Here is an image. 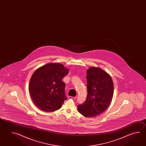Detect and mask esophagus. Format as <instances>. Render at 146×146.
I'll list each match as a JSON object with an SVG mask.
<instances>
[{"label":"esophagus","instance_id":"esophagus-1","mask_svg":"<svg viewBox=\"0 0 146 146\" xmlns=\"http://www.w3.org/2000/svg\"><path fill=\"white\" fill-rule=\"evenodd\" d=\"M68 99H69L75 100L76 99V97H72V96H69Z\"/></svg>","mask_w":146,"mask_h":146}]
</instances>
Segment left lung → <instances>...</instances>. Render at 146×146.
Wrapping results in <instances>:
<instances>
[{
    "mask_svg": "<svg viewBox=\"0 0 146 146\" xmlns=\"http://www.w3.org/2000/svg\"><path fill=\"white\" fill-rule=\"evenodd\" d=\"M87 74V99L78 106V111L85 117H92L108 108L113 96L114 84L110 75L101 68L92 67Z\"/></svg>",
    "mask_w": 146,
    "mask_h": 146,
    "instance_id": "obj_1",
    "label": "left lung"
}]
</instances>
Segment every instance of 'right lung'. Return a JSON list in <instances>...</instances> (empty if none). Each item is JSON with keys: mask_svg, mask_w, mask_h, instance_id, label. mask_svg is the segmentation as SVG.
Instances as JSON below:
<instances>
[{"mask_svg": "<svg viewBox=\"0 0 146 146\" xmlns=\"http://www.w3.org/2000/svg\"><path fill=\"white\" fill-rule=\"evenodd\" d=\"M69 70L58 63H50L36 69L29 84V92L34 104L46 112L59 110L67 100L63 78Z\"/></svg>", "mask_w": 146, "mask_h": 146, "instance_id": "add662e5", "label": "right lung"}]
</instances>
